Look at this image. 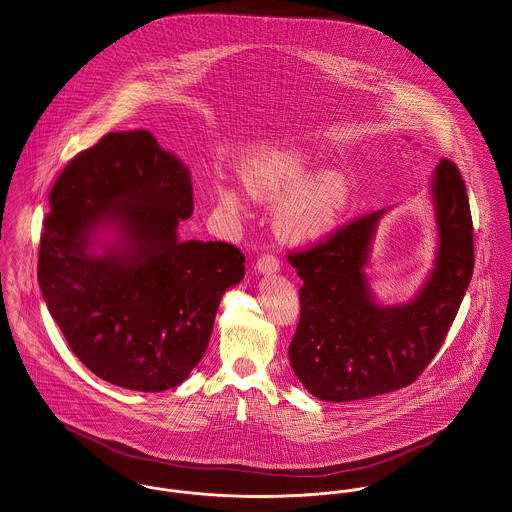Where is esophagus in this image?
I'll return each mask as SVG.
<instances>
[{
  "label": "esophagus",
  "instance_id": "34e87169",
  "mask_svg": "<svg viewBox=\"0 0 512 512\" xmlns=\"http://www.w3.org/2000/svg\"><path fill=\"white\" fill-rule=\"evenodd\" d=\"M280 269V261L276 259L275 255H261L257 261V271L263 275H275L276 271Z\"/></svg>",
  "mask_w": 512,
  "mask_h": 512
}]
</instances>
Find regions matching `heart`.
<instances>
[{
  "mask_svg": "<svg viewBox=\"0 0 512 512\" xmlns=\"http://www.w3.org/2000/svg\"><path fill=\"white\" fill-rule=\"evenodd\" d=\"M249 195L263 202L286 200L276 226L292 241H314L329 234L345 208L347 185L337 175L317 177L306 161L292 152H261L241 169ZM218 198L228 210H241L243 197L236 189H218Z\"/></svg>",
  "mask_w": 512,
  "mask_h": 512,
  "instance_id": "b5f03b06",
  "label": "heart"
}]
</instances>
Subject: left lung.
Listing matches in <instances>:
<instances>
[{"label": "left lung", "instance_id": "8db88e82", "mask_svg": "<svg viewBox=\"0 0 512 512\" xmlns=\"http://www.w3.org/2000/svg\"><path fill=\"white\" fill-rule=\"evenodd\" d=\"M436 267L405 306H378L364 265L384 210L288 253L304 280L290 364L310 394L353 401L413 384L442 347L473 273V224L464 179L440 159L433 179Z\"/></svg>", "mask_w": 512, "mask_h": 512}]
</instances>
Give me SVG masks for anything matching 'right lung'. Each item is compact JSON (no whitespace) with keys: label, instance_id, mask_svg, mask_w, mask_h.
<instances>
[{"label":"right lung","instance_id":"right-lung-1","mask_svg":"<svg viewBox=\"0 0 512 512\" xmlns=\"http://www.w3.org/2000/svg\"><path fill=\"white\" fill-rule=\"evenodd\" d=\"M48 202L37 273L72 353L120 388L179 386L245 275L236 245L177 239L193 214L189 169L148 130L109 132L64 167ZM103 225L119 241L99 258L90 245Z\"/></svg>","mask_w":512,"mask_h":512}]
</instances>
